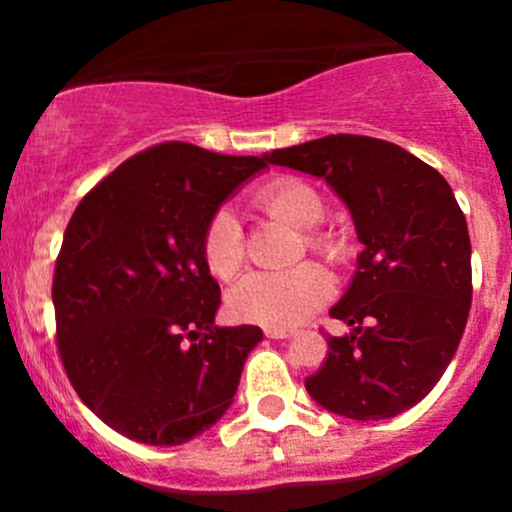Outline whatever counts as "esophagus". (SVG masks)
<instances>
[{"instance_id":"obj_1","label":"esophagus","mask_w":512,"mask_h":512,"mask_svg":"<svg viewBox=\"0 0 512 512\" xmlns=\"http://www.w3.org/2000/svg\"><path fill=\"white\" fill-rule=\"evenodd\" d=\"M267 339H289L294 337V329H265Z\"/></svg>"}]
</instances>
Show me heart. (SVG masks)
Listing matches in <instances>:
<instances>
[{"instance_id":"b5f03b06","label":"heart","mask_w":512,"mask_h":512,"mask_svg":"<svg viewBox=\"0 0 512 512\" xmlns=\"http://www.w3.org/2000/svg\"><path fill=\"white\" fill-rule=\"evenodd\" d=\"M255 205L270 218L304 232V247L329 265H342L349 255L347 240L337 232L314 230L324 218V200L312 185L282 178L255 195ZM203 262L215 280H232L242 265V227L227 210L210 218L200 242ZM332 297V282L319 267L299 265L287 272H250L227 294V312L245 324L287 329L304 322Z\"/></svg>"}]
</instances>
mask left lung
I'll use <instances>...</instances> for the list:
<instances>
[{"instance_id":"8db88e82","label":"left lung","mask_w":512,"mask_h":512,"mask_svg":"<svg viewBox=\"0 0 512 512\" xmlns=\"http://www.w3.org/2000/svg\"><path fill=\"white\" fill-rule=\"evenodd\" d=\"M265 160L322 178L364 245L329 309L352 329L327 339V361L304 381L309 396L352 421L399 416L438 384L471 309V237L451 185L396 143L352 133Z\"/></svg>"}]
</instances>
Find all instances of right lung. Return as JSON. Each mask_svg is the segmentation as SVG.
<instances>
[{
    "label": "right lung",
    "instance_id": "add662e5",
    "mask_svg": "<svg viewBox=\"0 0 512 512\" xmlns=\"http://www.w3.org/2000/svg\"><path fill=\"white\" fill-rule=\"evenodd\" d=\"M265 158L170 141L86 195L56 257V342L66 376L113 431L180 446L232 404L262 329L215 327L220 285L203 230Z\"/></svg>",
    "mask_w": 512,
    "mask_h": 512
}]
</instances>
